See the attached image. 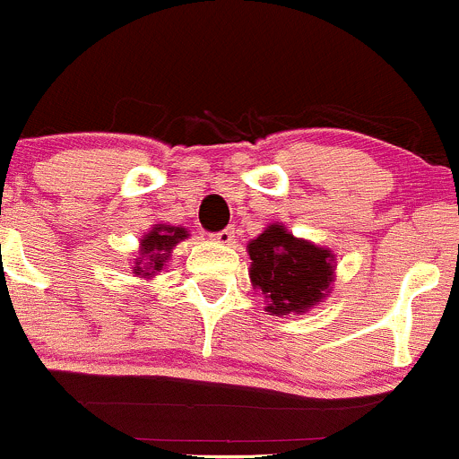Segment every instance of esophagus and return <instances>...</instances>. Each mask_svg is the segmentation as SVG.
<instances>
[{
	"mask_svg": "<svg viewBox=\"0 0 459 459\" xmlns=\"http://www.w3.org/2000/svg\"><path fill=\"white\" fill-rule=\"evenodd\" d=\"M214 240L216 243H221V245H234V230H223V231H219V234H214Z\"/></svg>",
	"mask_w": 459,
	"mask_h": 459,
	"instance_id": "esophagus-1",
	"label": "esophagus"
}]
</instances>
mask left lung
I'll return each mask as SVG.
<instances>
[{
    "instance_id": "1",
    "label": "left lung",
    "mask_w": 459,
    "mask_h": 459,
    "mask_svg": "<svg viewBox=\"0 0 459 459\" xmlns=\"http://www.w3.org/2000/svg\"><path fill=\"white\" fill-rule=\"evenodd\" d=\"M254 290L267 299L273 316L302 314L329 294L333 281V254L327 247L296 238L273 223L247 245Z\"/></svg>"
}]
</instances>
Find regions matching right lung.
Segmentation results:
<instances>
[{"label": "right lung", "instance_id": "obj_1", "mask_svg": "<svg viewBox=\"0 0 459 459\" xmlns=\"http://www.w3.org/2000/svg\"><path fill=\"white\" fill-rule=\"evenodd\" d=\"M186 228H174V225H154L148 234L141 238L139 258H134L132 273L139 278H152L154 273L163 269V264L172 256V249L183 238H187Z\"/></svg>", "mask_w": 459, "mask_h": 459}]
</instances>
